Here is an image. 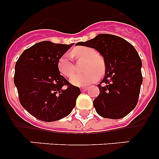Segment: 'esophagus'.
I'll use <instances>...</instances> for the list:
<instances>
[{"label":"esophagus","mask_w":159,"mask_h":159,"mask_svg":"<svg viewBox=\"0 0 159 159\" xmlns=\"http://www.w3.org/2000/svg\"><path fill=\"white\" fill-rule=\"evenodd\" d=\"M86 90H88V88H87V87H82V88H81V91H82V92H85Z\"/></svg>","instance_id":"1"}]
</instances>
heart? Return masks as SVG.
<instances>
[{
    "label": "heart",
    "instance_id": "1",
    "mask_svg": "<svg viewBox=\"0 0 159 159\" xmlns=\"http://www.w3.org/2000/svg\"><path fill=\"white\" fill-rule=\"evenodd\" d=\"M71 54L77 60L84 59L86 61L83 65V73H79L71 79V84L75 86H87L98 80L99 75H102L106 70L104 59L98 54L95 48L86 46L75 48ZM59 70L64 76L70 78L75 71V65L70 53L66 52L60 57L58 63Z\"/></svg>",
    "mask_w": 159,
    "mask_h": 159
}]
</instances>
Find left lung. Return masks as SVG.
I'll return each instance as SVG.
<instances>
[{
    "label": "left lung",
    "instance_id": "obj_1",
    "mask_svg": "<svg viewBox=\"0 0 159 159\" xmlns=\"http://www.w3.org/2000/svg\"><path fill=\"white\" fill-rule=\"evenodd\" d=\"M77 44L95 48L106 63L104 78L97 85L99 95L93 101L97 113L112 119L127 116L137 105L143 83L142 61L134 46L105 33Z\"/></svg>",
    "mask_w": 159,
    "mask_h": 159
}]
</instances>
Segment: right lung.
<instances>
[{"mask_svg":"<svg viewBox=\"0 0 159 159\" xmlns=\"http://www.w3.org/2000/svg\"><path fill=\"white\" fill-rule=\"evenodd\" d=\"M71 44L37 43L23 52L15 65L14 84L21 106L43 122L66 117L75 107L81 92L58 68L59 60Z\"/></svg>","mask_w":159,"mask_h":159,"instance_id":"1","label":"right lung"}]
</instances>
